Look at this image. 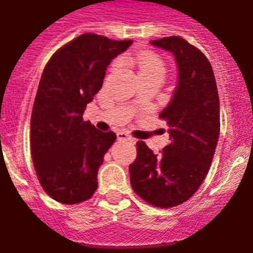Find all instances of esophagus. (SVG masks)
<instances>
[{
    "instance_id": "obj_1",
    "label": "esophagus",
    "mask_w": 253,
    "mask_h": 253,
    "mask_svg": "<svg viewBox=\"0 0 253 253\" xmlns=\"http://www.w3.org/2000/svg\"><path fill=\"white\" fill-rule=\"evenodd\" d=\"M117 139L118 140H127V141H135V140L131 137V136L128 135L127 132H125V131H120V132H117Z\"/></svg>"
}]
</instances>
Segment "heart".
<instances>
[{
	"mask_svg": "<svg viewBox=\"0 0 253 253\" xmlns=\"http://www.w3.org/2000/svg\"><path fill=\"white\" fill-rule=\"evenodd\" d=\"M120 62L117 61L116 65ZM137 67H139V74L140 76L142 75H149V74H159L164 75V62L157 54L151 53V52H144L140 53L137 57Z\"/></svg>",
	"mask_w": 253,
	"mask_h": 253,
	"instance_id": "b5f03b06",
	"label": "heart"
}]
</instances>
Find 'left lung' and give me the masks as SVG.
<instances>
[{
    "instance_id": "1",
    "label": "left lung",
    "mask_w": 253,
    "mask_h": 253,
    "mask_svg": "<svg viewBox=\"0 0 253 253\" xmlns=\"http://www.w3.org/2000/svg\"><path fill=\"white\" fill-rule=\"evenodd\" d=\"M150 43L170 52L178 69L172 99L159 114L168 124L170 142L154 154L137 141L129 181L148 204L173 208L187 201L208 174L220 132V105L214 71L201 50L181 37Z\"/></svg>"
}]
</instances>
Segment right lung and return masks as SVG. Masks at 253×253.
I'll return each mask as SVG.
<instances>
[{
  "label": "right lung",
  "mask_w": 253,
  "mask_h": 253,
  "mask_svg": "<svg viewBox=\"0 0 253 253\" xmlns=\"http://www.w3.org/2000/svg\"><path fill=\"white\" fill-rule=\"evenodd\" d=\"M132 41L83 34L57 50L45 65L33 105L30 148L35 172L48 196L72 205L98 187V169L116 141L83 120L103 85L105 70Z\"/></svg>",
  "instance_id": "right-lung-1"
}]
</instances>
